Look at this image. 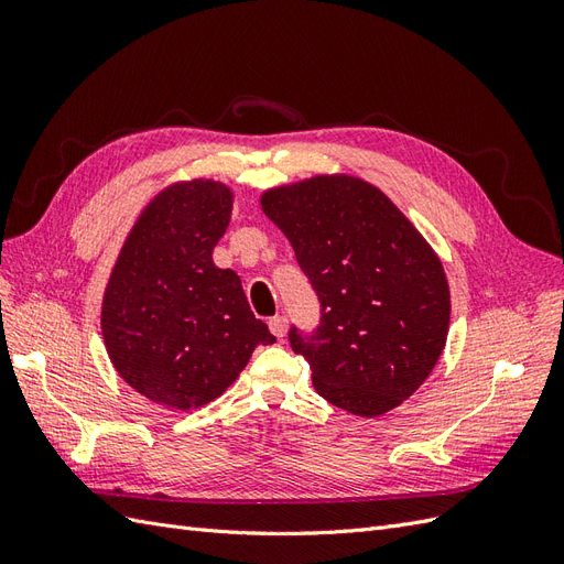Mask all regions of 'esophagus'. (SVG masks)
<instances>
[{"mask_svg": "<svg viewBox=\"0 0 564 564\" xmlns=\"http://www.w3.org/2000/svg\"><path fill=\"white\" fill-rule=\"evenodd\" d=\"M268 327H270V332L275 334L278 338H284L286 327H289V322H286V317H284V315H275V317H270V319H268Z\"/></svg>", "mask_w": 564, "mask_h": 564, "instance_id": "obj_1", "label": "esophagus"}]
</instances>
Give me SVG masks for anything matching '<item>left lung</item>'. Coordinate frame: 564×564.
Segmentation results:
<instances>
[{"mask_svg": "<svg viewBox=\"0 0 564 564\" xmlns=\"http://www.w3.org/2000/svg\"><path fill=\"white\" fill-rule=\"evenodd\" d=\"M265 216L292 242L319 301L289 344L324 400L381 416L429 379L449 332V284L435 251L379 187L317 176L268 191Z\"/></svg>", "mask_w": 564, "mask_h": 564, "instance_id": "8db88e82", "label": "left lung"}]
</instances>
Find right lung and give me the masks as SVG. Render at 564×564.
<instances>
[{"mask_svg": "<svg viewBox=\"0 0 564 564\" xmlns=\"http://www.w3.org/2000/svg\"><path fill=\"white\" fill-rule=\"evenodd\" d=\"M230 212L224 183L166 187L135 220L106 289L100 329L117 373L169 409L216 400L256 346L275 344L240 278L212 261Z\"/></svg>", "mask_w": 564, "mask_h": 564, "instance_id": "add662e5", "label": "right lung"}]
</instances>
